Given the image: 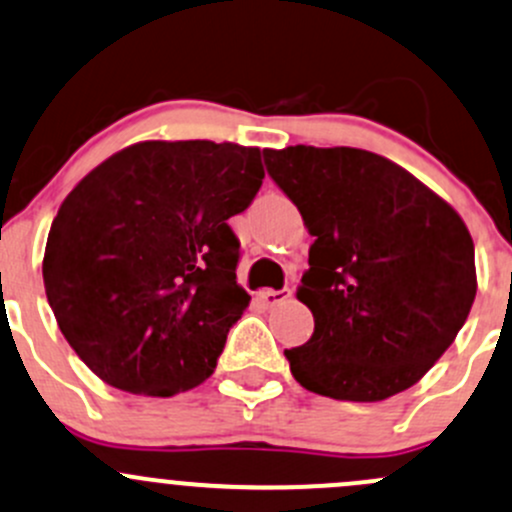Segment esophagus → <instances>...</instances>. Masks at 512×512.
<instances>
[{
	"instance_id": "34e87169",
	"label": "esophagus",
	"mask_w": 512,
	"mask_h": 512,
	"mask_svg": "<svg viewBox=\"0 0 512 512\" xmlns=\"http://www.w3.org/2000/svg\"><path fill=\"white\" fill-rule=\"evenodd\" d=\"M292 297V289H262L260 301L267 306H277Z\"/></svg>"
}]
</instances>
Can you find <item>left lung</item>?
<instances>
[{
	"instance_id": "8db88e82",
	"label": "left lung",
	"mask_w": 512,
	"mask_h": 512,
	"mask_svg": "<svg viewBox=\"0 0 512 512\" xmlns=\"http://www.w3.org/2000/svg\"><path fill=\"white\" fill-rule=\"evenodd\" d=\"M262 154L316 238L297 292L314 333L284 351L294 380L348 402L412 387L454 343L476 299L461 215L365 149L297 144Z\"/></svg>"
}]
</instances>
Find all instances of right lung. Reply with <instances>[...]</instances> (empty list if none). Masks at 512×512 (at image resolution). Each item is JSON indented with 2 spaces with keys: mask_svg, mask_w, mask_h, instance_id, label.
<instances>
[{
  "mask_svg": "<svg viewBox=\"0 0 512 512\" xmlns=\"http://www.w3.org/2000/svg\"><path fill=\"white\" fill-rule=\"evenodd\" d=\"M260 157L233 142H139L61 203L43 255L46 297L107 385L171 397L211 378L250 304L228 220L260 191Z\"/></svg>",
  "mask_w": 512,
  "mask_h": 512,
  "instance_id": "obj_1",
  "label": "right lung"
}]
</instances>
